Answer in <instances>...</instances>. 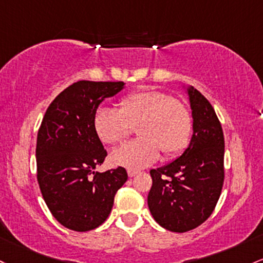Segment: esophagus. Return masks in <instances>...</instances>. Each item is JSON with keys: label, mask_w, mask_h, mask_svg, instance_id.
I'll return each mask as SVG.
<instances>
[{"label": "esophagus", "mask_w": 263, "mask_h": 263, "mask_svg": "<svg viewBox=\"0 0 263 263\" xmlns=\"http://www.w3.org/2000/svg\"><path fill=\"white\" fill-rule=\"evenodd\" d=\"M127 174H128V177H134V176H136L138 174V171H136V170L129 168L128 171H127Z\"/></svg>", "instance_id": "34e87169"}]
</instances>
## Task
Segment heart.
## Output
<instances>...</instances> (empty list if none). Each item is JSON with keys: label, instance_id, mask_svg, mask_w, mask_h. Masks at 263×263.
I'll return each mask as SVG.
<instances>
[{"label": "heart", "instance_id": "1", "mask_svg": "<svg viewBox=\"0 0 263 263\" xmlns=\"http://www.w3.org/2000/svg\"><path fill=\"white\" fill-rule=\"evenodd\" d=\"M120 109L99 108L93 128L106 145H117L137 126L140 136L115 149V164L131 170L149 166L160 157L180 155L191 141L193 120L187 106L166 92L142 88L126 95L118 102Z\"/></svg>", "mask_w": 263, "mask_h": 263}]
</instances>
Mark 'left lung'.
I'll list each match as a JSON object with an SVG mask.
<instances>
[{
    "label": "left lung",
    "instance_id": "8db88e82",
    "mask_svg": "<svg viewBox=\"0 0 263 263\" xmlns=\"http://www.w3.org/2000/svg\"><path fill=\"white\" fill-rule=\"evenodd\" d=\"M193 117L190 146L177 160L151 170L147 203L160 226L187 232L211 216L224 180V138L221 122L209 100L189 88Z\"/></svg>",
    "mask_w": 263,
    "mask_h": 263
}]
</instances>
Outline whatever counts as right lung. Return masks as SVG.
<instances>
[{
  "instance_id": "add662e5",
  "label": "right lung",
  "mask_w": 263,
  "mask_h": 263,
  "mask_svg": "<svg viewBox=\"0 0 263 263\" xmlns=\"http://www.w3.org/2000/svg\"><path fill=\"white\" fill-rule=\"evenodd\" d=\"M125 83L79 81L48 106L37 134V181L52 216L77 232L97 229L111 213L115 195L128 176L123 167L95 172L107 151L93 128L106 97Z\"/></svg>"
}]
</instances>
